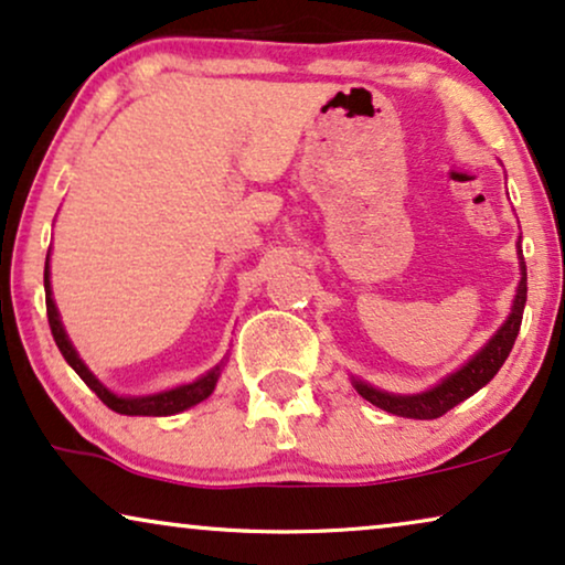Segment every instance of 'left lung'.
<instances>
[{"mask_svg": "<svg viewBox=\"0 0 565 565\" xmlns=\"http://www.w3.org/2000/svg\"><path fill=\"white\" fill-rule=\"evenodd\" d=\"M522 238V236H520ZM516 254H520V285H516V296L512 300V311H509L507 321L501 323L489 342L478 350L473 358L455 370V373L445 375L437 385H431L429 391L422 393H388L375 388L360 377L352 375L354 391L370 404L383 408V412L406 416V419H437L450 412L452 406H458L460 401H466L483 388L493 375L499 373V367L504 365V360L512 352L514 339L520 334L522 327V313L524 303H527V267H524L522 257V244L516 242Z\"/></svg>", "mask_w": 565, "mask_h": 565, "instance_id": "1", "label": "left lung"}]
</instances>
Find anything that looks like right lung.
I'll return each mask as SVG.
<instances>
[{
  "label": "right lung",
  "mask_w": 565,
  "mask_h": 565,
  "mask_svg": "<svg viewBox=\"0 0 565 565\" xmlns=\"http://www.w3.org/2000/svg\"><path fill=\"white\" fill-rule=\"evenodd\" d=\"M49 265H51V249H49V257H45V273H43L45 311H49L51 334H53V339H56L64 360L74 367V373L97 393V398L103 401L107 408H113V412L126 414V416H172V414L184 412V408H190V406H198L200 401H205L215 391V383H218L221 370H223V365H226V360H221L218 365H215L213 370H207L205 375H200L198 381L177 385V388H169V391L151 393V396H118V393L107 388V385L99 381V377L92 373L87 365H84V360L79 358V352H76V347L72 344V339H68V334H66L64 323H61L56 300H53V290H51V267Z\"/></svg>",
  "instance_id": "1"
}]
</instances>
